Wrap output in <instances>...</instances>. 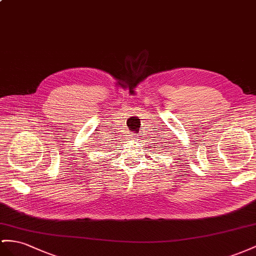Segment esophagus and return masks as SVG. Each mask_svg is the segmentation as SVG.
<instances>
[{
  "label": "esophagus",
  "mask_w": 256,
  "mask_h": 256,
  "mask_svg": "<svg viewBox=\"0 0 256 256\" xmlns=\"http://www.w3.org/2000/svg\"><path fill=\"white\" fill-rule=\"evenodd\" d=\"M130 138H132V140H137V138H138V135H137L136 133H133L132 135H130Z\"/></svg>",
  "instance_id": "esophagus-1"
}]
</instances>
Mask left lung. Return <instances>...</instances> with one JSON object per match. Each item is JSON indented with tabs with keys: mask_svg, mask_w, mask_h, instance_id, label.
I'll list each match as a JSON object with an SVG mask.
<instances>
[{
	"mask_svg": "<svg viewBox=\"0 0 256 256\" xmlns=\"http://www.w3.org/2000/svg\"><path fill=\"white\" fill-rule=\"evenodd\" d=\"M159 148H161V147H159Z\"/></svg>",
	"mask_w": 256,
	"mask_h": 256,
	"instance_id": "8db88e82",
	"label": "left lung"
}]
</instances>
